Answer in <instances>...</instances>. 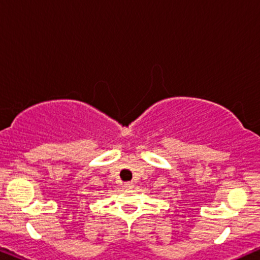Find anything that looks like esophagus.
<instances>
[{"label":"esophagus","instance_id":"esophagus-1","mask_svg":"<svg viewBox=\"0 0 260 260\" xmlns=\"http://www.w3.org/2000/svg\"><path fill=\"white\" fill-rule=\"evenodd\" d=\"M123 187H124V188H133V187H134V183H133L132 181H129V182H124Z\"/></svg>","mask_w":260,"mask_h":260}]
</instances>
